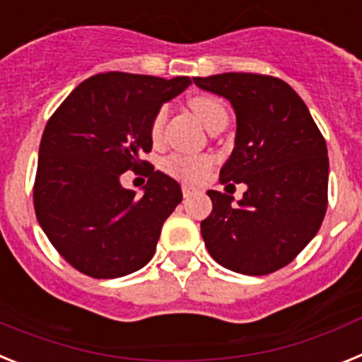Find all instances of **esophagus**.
Here are the masks:
<instances>
[{"label":"esophagus","mask_w":362,"mask_h":362,"mask_svg":"<svg viewBox=\"0 0 362 362\" xmlns=\"http://www.w3.org/2000/svg\"><path fill=\"white\" fill-rule=\"evenodd\" d=\"M193 187L191 185H182V194H184V199H189L191 194H193Z\"/></svg>","instance_id":"1"}]
</instances>
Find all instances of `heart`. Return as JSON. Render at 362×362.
Here are the masks:
<instances>
[{
    "label": "heart",
    "mask_w": 362,
    "mask_h": 362,
    "mask_svg": "<svg viewBox=\"0 0 362 362\" xmlns=\"http://www.w3.org/2000/svg\"><path fill=\"white\" fill-rule=\"evenodd\" d=\"M189 105L206 127H209L218 116L226 115L224 105L216 98H213V96H194V98H191ZM165 118H168V109L162 107L155 115V118H153V124H151L153 138L160 136L163 124H165ZM211 165L213 160L209 156L193 155H171L163 160L162 163L163 171L168 173V175H171L173 178H178V180L189 182V184H197V182L204 180V177L211 169Z\"/></svg>",
    "instance_id": "b5f03b06"
}]
</instances>
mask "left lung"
<instances>
[{
    "instance_id": "obj_1",
    "label": "left lung",
    "mask_w": 362,
    "mask_h": 362,
    "mask_svg": "<svg viewBox=\"0 0 362 362\" xmlns=\"http://www.w3.org/2000/svg\"><path fill=\"white\" fill-rule=\"evenodd\" d=\"M224 96L237 115L235 147L220 184H244L233 197L207 191L211 215L200 222L209 255L242 275L284 268L319 231L328 207V149L306 103L286 81L253 72L193 78Z\"/></svg>"
}]
</instances>
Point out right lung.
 Returning a JSON list of instances; mask_svg holds the SVG:
<instances>
[{"label": "right lung", "mask_w": 362, "mask_h": 362, "mask_svg": "<svg viewBox=\"0 0 362 362\" xmlns=\"http://www.w3.org/2000/svg\"><path fill=\"white\" fill-rule=\"evenodd\" d=\"M191 80L103 72L81 81L50 116L34 180V211L50 244L72 268L116 279L144 268L160 231L182 202L177 180L142 160L162 103ZM147 167L142 197L124 190L121 173Z\"/></svg>", "instance_id": "right-lung-1"}]
</instances>
